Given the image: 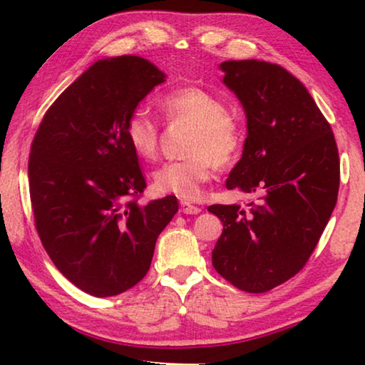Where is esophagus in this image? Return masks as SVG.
Segmentation results:
<instances>
[{"label": "esophagus", "instance_id": "obj_1", "mask_svg": "<svg viewBox=\"0 0 365 365\" xmlns=\"http://www.w3.org/2000/svg\"><path fill=\"white\" fill-rule=\"evenodd\" d=\"M180 212H183V214H200L201 209L197 207V206L190 205V202L182 201L180 202Z\"/></svg>", "mask_w": 365, "mask_h": 365}]
</instances>
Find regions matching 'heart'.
Returning a JSON list of instances; mask_svg holds the SVG:
<instances>
[{
  "instance_id": "obj_1",
  "label": "heart",
  "mask_w": 365,
  "mask_h": 365,
  "mask_svg": "<svg viewBox=\"0 0 365 365\" xmlns=\"http://www.w3.org/2000/svg\"><path fill=\"white\" fill-rule=\"evenodd\" d=\"M160 109L169 122L193 125L183 160H169L153 172V187L159 193L174 195L183 201H196L205 185L214 175V164L227 168L237 156L240 133L227 115L219 98L200 88L183 86L169 91L160 100ZM125 138L140 159L156 158L159 146V122L145 106L130 110L125 120Z\"/></svg>"
}]
</instances>
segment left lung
Instances as JSON below:
<instances>
[{"instance_id": "8db88e82", "label": "left lung", "mask_w": 365, "mask_h": 365, "mask_svg": "<svg viewBox=\"0 0 365 365\" xmlns=\"http://www.w3.org/2000/svg\"><path fill=\"white\" fill-rule=\"evenodd\" d=\"M243 104L248 137L228 190L256 196L248 209L212 205L224 224L212 265L248 293H265L304 267L335 209L339 159L330 123L306 86L279 64H220Z\"/></svg>"}]
</instances>
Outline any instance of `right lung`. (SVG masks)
<instances>
[{
  "instance_id": "obj_1",
  "label": "right lung",
  "mask_w": 365,
  "mask_h": 365,
  "mask_svg": "<svg viewBox=\"0 0 365 365\" xmlns=\"http://www.w3.org/2000/svg\"><path fill=\"white\" fill-rule=\"evenodd\" d=\"M164 80L140 56L96 61L49 106L32 141L30 201L43 248L67 280L98 298L143 279L178 211L175 196L140 205L146 182L123 130Z\"/></svg>"
}]
</instances>
